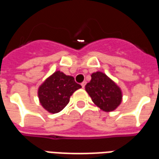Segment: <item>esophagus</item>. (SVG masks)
<instances>
[{"mask_svg":"<svg viewBox=\"0 0 159 159\" xmlns=\"http://www.w3.org/2000/svg\"><path fill=\"white\" fill-rule=\"evenodd\" d=\"M81 85H82V88H83V89H84V87H85V85H86V82H83V83H82V84H81Z\"/></svg>","mask_w":159,"mask_h":159,"instance_id":"esophagus-1","label":"esophagus"}]
</instances>
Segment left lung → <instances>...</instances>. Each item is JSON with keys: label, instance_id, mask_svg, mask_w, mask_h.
<instances>
[{"label": "left lung", "instance_id": "obj_1", "mask_svg": "<svg viewBox=\"0 0 159 159\" xmlns=\"http://www.w3.org/2000/svg\"><path fill=\"white\" fill-rule=\"evenodd\" d=\"M85 90L93 103L104 111H112L122 102L123 93L121 89L101 71H96L91 75V81L86 84Z\"/></svg>", "mask_w": 159, "mask_h": 159}]
</instances>
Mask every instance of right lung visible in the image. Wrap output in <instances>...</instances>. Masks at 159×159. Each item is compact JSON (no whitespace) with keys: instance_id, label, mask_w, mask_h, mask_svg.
<instances>
[{"instance_id":"obj_1","label":"right lung","mask_w":159,"mask_h":159,"mask_svg":"<svg viewBox=\"0 0 159 159\" xmlns=\"http://www.w3.org/2000/svg\"><path fill=\"white\" fill-rule=\"evenodd\" d=\"M81 88L73 76L57 70L39 87L37 93L40 104L50 113H58L69 103L72 93Z\"/></svg>"}]
</instances>
